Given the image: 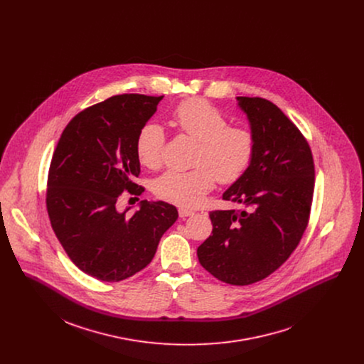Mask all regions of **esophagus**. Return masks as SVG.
<instances>
[{"instance_id": "obj_1", "label": "esophagus", "mask_w": 364, "mask_h": 364, "mask_svg": "<svg viewBox=\"0 0 364 364\" xmlns=\"http://www.w3.org/2000/svg\"><path fill=\"white\" fill-rule=\"evenodd\" d=\"M193 214H195V211H192V210H188V208H179V217H182V218L191 217V215H193Z\"/></svg>"}]
</instances>
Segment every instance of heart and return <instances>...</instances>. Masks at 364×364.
I'll return each instance as SVG.
<instances>
[{"mask_svg": "<svg viewBox=\"0 0 364 364\" xmlns=\"http://www.w3.org/2000/svg\"><path fill=\"white\" fill-rule=\"evenodd\" d=\"M175 127L199 143L191 171H166L154 181L156 198L182 206L202 205L215 179L230 185L250 168L255 153V134L242 124H230L228 117L203 98L182 101L172 112ZM165 132L154 122L141 126L136 137V154L150 169L161 166Z\"/></svg>", "mask_w": 364, "mask_h": 364, "instance_id": "obj_1", "label": "heart"}]
</instances>
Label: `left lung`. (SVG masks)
<instances>
[{"label":"left lung","instance_id":"left-lung-1","mask_svg":"<svg viewBox=\"0 0 364 364\" xmlns=\"http://www.w3.org/2000/svg\"><path fill=\"white\" fill-rule=\"evenodd\" d=\"M255 134L247 172L223 195L242 210H213V231L198 248L215 279L248 286L290 258L309 225L315 168L310 144L297 126L264 98L237 97Z\"/></svg>","mask_w":364,"mask_h":364}]
</instances>
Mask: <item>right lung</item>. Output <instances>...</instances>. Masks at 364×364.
Instances as JSON below:
<instances>
[{
	"instance_id": "1",
	"label": "right lung",
	"mask_w": 364,
	"mask_h": 364,
	"mask_svg": "<svg viewBox=\"0 0 364 364\" xmlns=\"http://www.w3.org/2000/svg\"><path fill=\"white\" fill-rule=\"evenodd\" d=\"M162 98L123 94L92 105L70 120L53 153V231L73 263L98 280L120 282L144 269L178 218L165 202L143 200L132 215L117 210L123 192H144L133 182L140 175L136 137Z\"/></svg>"
}]
</instances>
